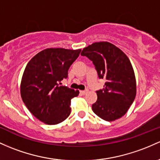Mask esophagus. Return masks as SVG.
Instances as JSON below:
<instances>
[{
    "instance_id": "1",
    "label": "esophagus",
    "mask_w": 160,
    "mask_h": 160,
    "mask_svg": "<svg viewBox=\"0 0 160 160\" xmlns=\"http://www.w3.org/2000/svg\"><path fill=\"white\" fill-rule=\"evenodd\" d=\"M88 92V90H81L80 91V93H81L82 95H86Z\"/></svg>"
}]
</instances>
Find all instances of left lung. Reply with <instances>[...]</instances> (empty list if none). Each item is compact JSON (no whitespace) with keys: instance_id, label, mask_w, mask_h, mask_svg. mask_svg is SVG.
<instances>
[{"instance_id":"8db88e82","label":"left lung","mask_w":160,"mask_h":160,"mask_svg":"<svg viewBox=\"0 0 160 160\" xmlns=\"http://www.w3.org/2000/svg\"><path fill=\"white\" fill-rule=\"evenodd\" d=\"M93 63L99 79H105L104 88L96 91L97 101L92 109L107 122L120 118L126 114L136 96L134 71L128 56L108 42L92 43L83 49Z\"/></svg>"}]
</instances>
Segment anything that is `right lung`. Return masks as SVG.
Masks as SVG:
<instances>
[{"label":"right lung","mask_w":160,"mask_h":160,"mask_svg":"<svg viewBox=\"0 0 160 160\" xmlns=\"http://www.w3.org/2000/svg\"><path fill=\"white\" fill-rule=\"evenodd\" d=\"M81 49L46 48L26 65L20 84L22 101L36 118L46 124L64 122L71 114V100L79 90L60 86Z\"/></svg>","instance_id":"obj_1"}]
</instances>
